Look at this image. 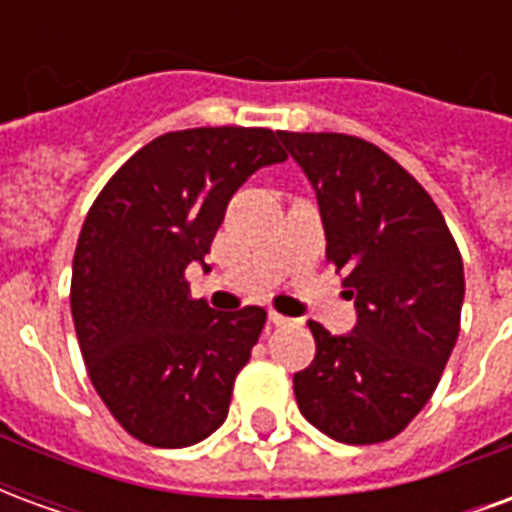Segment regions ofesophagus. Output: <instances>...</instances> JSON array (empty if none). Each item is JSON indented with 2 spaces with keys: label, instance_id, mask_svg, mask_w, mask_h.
Masks as SVG:
<instances>
[{
  "label": "esophagus",
  "instance_id": "esophagus-1",
  "mask_svg": "<svg viewBox=\"0 0 512 512\" xmlns=\"http://www.w3.org/2000/svg\"><path fill=\"white\" fill-rule=\"evenodd\" d=\"M268 323L271 326H290V318H285V315H279V312H268Z\"/></svg>",
  "mask_w": 512,
  "mask_h": 512
}]
</instances>
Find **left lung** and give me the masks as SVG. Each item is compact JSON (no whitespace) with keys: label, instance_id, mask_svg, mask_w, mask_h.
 <instances>
[{"label":"left lung","instance_id":"1","mask_svg":"<svg viewBox=\"0 0 512 512\" xmlns=\"http://www.w3.org/2000/svg\"><path fill=\"white\" fill-rule=\"evenodd\" d=\"M318 197L326 257L354 299L356 326L310 321L315 359L293 376L304 417L343 444H376L417 417L450 359L463 260L430 194L373 142L279 131Z\"/></svg>","mask_w":512,"mask_h":512}]
</instances>
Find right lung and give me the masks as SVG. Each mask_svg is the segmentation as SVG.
I'll return each instance as SVG.
<instances>
[{
  "instance_id": "1",
  "label": "right lung",
  "mask_w": 512,
  "mask_h": 512,
  "mask_svg": "<svg viewBox=\"0 0 512 512\" xmlns=\"http://www.w3.org/2000/svg\"><path fill=\"white\" fill-rule=\"evenodd\" d=\"M285 158L268 128L172 131L128 158L87 213L73 255V326L95 392L134 439L178 450L227 419L266 310L213 312L189 296L186 268H208L227 202Z\"/></svg>"
}]
</instances>
